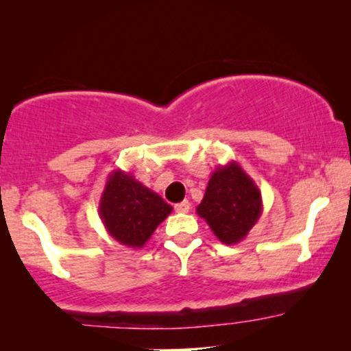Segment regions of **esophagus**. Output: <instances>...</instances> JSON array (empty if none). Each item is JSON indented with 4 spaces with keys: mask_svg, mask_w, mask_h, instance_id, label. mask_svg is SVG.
I'll use <instances>...</instances> for the list:
<instances>
[{
    "mask_svg": "<svg viewBox=\"0 0 351 351\" xmlns=\"http://www.w3.org/2000/svg\"><path fill=\"white\" fill-rule=\"evenodd\" d=\"M174 209H176V213H189V210H190V203L185 199V201H182V203H177L174 206Z\"/></svg>",
    "mask_w": 351,
    "mask_h": 351,
    "instance_id": "obj_1",
    "label": "esophagus"
}]
</instances>
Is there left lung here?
Instances as JSON below:
<instances>
[{"mask_svg":"<svg viewBox=\"0 0 351 351\" xmlns=\"http://www.w3.org/2000/svg\"><path fill=\"white\" fill-rule=\"evenodd\" d=\"M262 193L237 161L213 172L196 213L223 244L243 241L262 215Z\"/></svg>","mask_w":351,"mask_h":351,"instance_id":"1","label":"left lung"}]
</instances>
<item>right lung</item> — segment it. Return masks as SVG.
I'll return each mask as SVG.
<instances>
[{
	"mask_svg": "<svg viewBox=\"0 0 351 351\" xmlns=\"http://www.w3.org/2000/svg\"><path fill=\"white\" fill-rule=\"evenodd\" d=\"M172 213V206L121 169L108 176L100 196L99 215L114 241L141 249Z\"/></svg>",
	"mask_w": 351,
	"mask_h": 351,
	"instance_id": "add662e5",
	"label": "right lung"
}]
</instances>
